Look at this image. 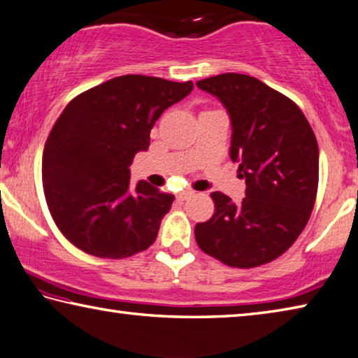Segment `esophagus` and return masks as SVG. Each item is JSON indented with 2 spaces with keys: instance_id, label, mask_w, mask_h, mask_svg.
<instances>
[{
  "instance_id": "esophagus-1",
  "label": "esophagus",
  "mask_w": 358,
  "mask_h": 358,
  "mask_svg": "<svg viewBox=\"0 0 358 358\" xmlns=\"http://www.w3.org/2000/svg\"><path fill=\"white\" fill-rule=\"evenodd\" d=\"M192 196H194V191H191V189H185V191L178 192V194H177V199L183 202V201H188V199H191Z\"/></svg>"
}]
</instances>
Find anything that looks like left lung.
<instances>
[{
	"label": "left lung",
	"mask_w": 358,
	"mask_h": 358,
	"mask_svg": "<svg viewBox=\"0 0 358 358\" xmlns=\"http://www.w3.org/2000/svg\"><path fill=\"white\" fill-rule=\"evenodd\" d=\"M196 86L217 97L231 119L232 162L245 197L212 192L215 213L197 223L202 252L234 268H255L288 250L308 224L319 186V146L298 105L259 79L223 73Z\"/></svg>",
	"instance_id": "left-lung-1"
}]
</instances>
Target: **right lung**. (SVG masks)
Wrapping results in <instances>:
<instances>
[{"label": "right lung", "mask_w": 358, "mask_h": 358, "mask_svg": "<svg viewBox=\"0 0 358 358\" xmlns=\"http://www.w3.org/2000/svg\"><path fill=\"white\" fill-rule=\"evenodd\" d=\"M192 83L126 75L86 90L50 130L43 152L44 196L57 228L73 245L100 258H127L156 241L173 194L141 180L130 164L150 146L164 110Z\"/></svg>", "instance_id": "obj_1"}]
</instances>
